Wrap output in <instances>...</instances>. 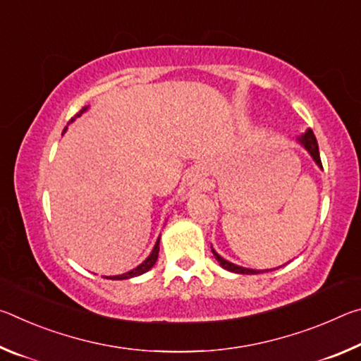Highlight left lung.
<instances>
[{
    "label": "left lung",
    "instance_id": "8db88e82",
    "mask_svg": "<svg viewBox=\"0 0 361 361\" xmlns=\"http://www.w3.org/2000/svg\"><path fill=\"white\" fill-rule=\"evenodd\" d=\"M299 143H301L305 149H307V152L310 156H312V159L315 161L317 166H319L320 169H323L322 166V161H320V152H319V143H317V138L314 135V132L307 129L305 130V133H302L301 137L298 138ZM213 252V256H215V259L219 262V266H221L223 269H226V271L229 272H235V274H248V276H252V274H259V272H269V271H274V269H266V271H256V269H247V267H242V266H237L234 264V262H229L228 259H224L223 256H219L215 250L212 248Z\"/></svg>",
    "mask_w": 361,
    "mask_h": 361
}]
</instances>
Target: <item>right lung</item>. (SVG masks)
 Returning <instances> with one entry per match:
<instances>
[{"label": "right lung", "mask_w": 361, "mask_h": 361, "mask_svg": "<svg viewBox=\"0 0 361 361\" xmlns=\"http://www.w3.org/2000/svg\"><path fill=\"white\" fill-rule=\"evenodd\" d=\"M87 108H89V106H84V108L81 109V111H79V113L75 116V118H79V116H81L84 111H87ZM73 121H75V119H71V122H73ZM157 256H159V239H157V242H156L154 248H152L151 255H149L148 258H146V259L142 262V264L137 266L135 269H132V271H129V272L122 274V276H111V277H106V279H111V280H127V279H132V277L142 276V274L148 272L149 269L156 264Z\"/></svg>", "instance_id": "add662e5"}]
</instances>
